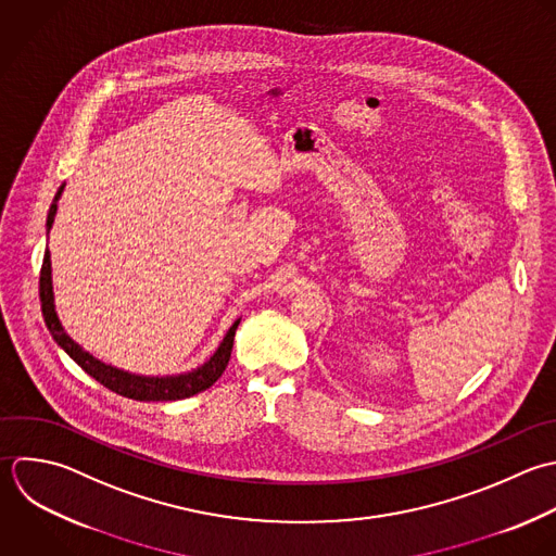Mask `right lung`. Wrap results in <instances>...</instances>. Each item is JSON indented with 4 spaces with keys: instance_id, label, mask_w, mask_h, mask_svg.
Listing matches in <instances>:
<instances>
[{
    "instance_id": "add662e5",
    "label": "right lung",
    "mask_w": 556,
    "mask_h": 556,
    "mask_svg": "<svg viewBox=\"0 0 556 556\" xmlns=\"http://www.w3.org/2000/svg\"><path fill=\"white\" fill-rule=\"evenodd\" d=\"M64 186L58 188L53 203L49 207L47 214V233L53 225V216L58 212V199L62 194ZM40 307H42V318L45 325L51 333V338L55 340V344L86 372L90 375L94 381H99L103 388L131 399V401H181V399H190L203 390H207L210 386H214L218 381V377L225 372L229 357H231V349H233V336L236 329L240 325V318L229 327V331L225 333L223 342L218 344L216 353L199 368L184 372V375H170V377H144V375H134L127 370H121L116 366L103 364L101 359L92 357L90 353H86L77 342H73L68 338V333L64 331L58 314H55V305H53V286H51V255L49 249L45 251L42 257V268H40Z\"/></svg>"
}]
</instances>
